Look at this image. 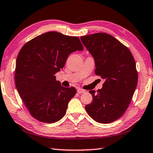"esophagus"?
<instances>
[{"label": "esophagus", "instance_id": "34e87169", "mask_svg": "<svg viewBox=\"0 0 153 153\" xmlns=\"http://www.w3.org/2000/svg\"><path fill=\"white\" fill-rule=\"evenodd\" d=\"M77 93H78L79 94H83V93H85L86 91L84 90V89H83L79 88V89H77Z\"/></svg>", "mask_w": 153, "mask_h": 153}]
</instances>
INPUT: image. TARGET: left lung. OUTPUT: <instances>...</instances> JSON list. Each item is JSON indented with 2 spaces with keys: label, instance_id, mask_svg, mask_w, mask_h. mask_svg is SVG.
<instances>
[{
  "label": "left lung",
  "instance_id": "obj_1",
  "mask_svg": "<svg viewBox=\"0 0 153 153\" xmlns=\"http://www.w3.org/2000/svg\"><path fill=\"white\" fill-rule=\"evenodd\" d=\"M81 40L94 58L95 74L105 80L97 93L89 91L93 101L85 110L95 121L110 123L124 114L132 100L138 82L135 61L127 47L106 33Z\"/></svg>",
  "mask_w": 153,
  "mask_h": 153
}]
</instances>
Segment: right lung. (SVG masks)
<instances>
[{
  "instance_id": "right-lung-1",
  "label": "right lung",
  "mask_w": 153,
  "mask_h": 153,
  "mask_svg": "<svg viewBox=\"0 0 153 153\" xmlns=\"http://www.w3.org/2000/svg\"><path fill=\"white\" fill-rule=\"evenodd\" d=\"M83 50L79 38L57 32L38 36L22 46L16 59L15 84L33 117L52 123L65 115L76 89L63 87L54 75L71 53Z\"/></svg>"
}]
</instances>
